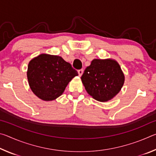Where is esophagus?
I'll return each mask as SVG.
<instances>
[{
  "label": "esophagus",
  "mask_w": 156,
  "mask_h": 156,
  "mask_svg": "<svg viewBox=\"0 0 156 156\" xmlns=\"http://www.w3.org/2000/svg\"><path fill=\"white\" fill-rule=\"evenodd\" d=\"M78 73L79 76H81L82 75H83V69H79L78 71Z\"/></svg>",
  "instance_id": "obj_1"
}]
</instances>
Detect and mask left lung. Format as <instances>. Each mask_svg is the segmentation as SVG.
I'll return each mask as SVG.
<instances>
[{"mask_svg": "<svg viewBox=\"0 0 156 156\" xmlns=\"http://www.w3.org/2000/svg\"><path fill=\"white\" fill-rule=\"evenodd\" d=\"M81 80L93 98L107 102L121 90L125 83V75L115 60L94 59L84 70Z\"/></svg>", "mask_w": 156, "mask_h": 156, "instance_id": "1", "label": "left lung"}]
</instances>
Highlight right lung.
Segmentation results:
<instances>
[{
    "mask_svg": "<svg viewBox=\"0 0 156 156\" xmlns=\"http://www.w3.org/2000/svg\"><path fill=\"white\" fill-rule=\"evenodd\" d=\"M77 71L61 56L41 54L28 64L27 76L33 93L44 101L61 96L69 83L78 76Z\"/></svg>",
    "mask_w": 156,
    "mask_h": 156,
    "instance_id": "1",
    "label": "right lung"
}]
</instances>
